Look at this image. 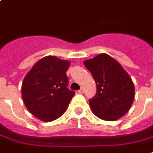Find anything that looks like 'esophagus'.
I'll return each instance as SVG.
<instances>
[{"instance_id": "esophagus-1", "label": "esophagus", "mask_w": 153, "mask_h": 153, "mask_svg": "<svg viewBox=\"0 0 153 153\" xmlns=\"http://www.w3.org/2000/svg\"><path fill=\"white\" fill-rule=\"evenodd\" d=\"M84 88H80L79 90L78 91V93H79V94H84Z\"/></svg>"}]
</instances>
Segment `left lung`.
<instances>
[{"label":"left lung","instance_id":"1","mask_svg":"<svg viewBox=\"0 0 153 153\" xmlns=\"http://www.w3.org/2000/svg\"><path fill=\"white\" fill-rule=\"evenodd\" d=\"M94 79L97 93L89 100L95 116L115 121L124 116L132 106L135 88L131 77L118 62L107 54H99L84 61Z\"/></svg>","mask_w":153,"mask_h":153}]
</instances>
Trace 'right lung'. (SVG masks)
Returning <instances> with one entry per match:
<instances>
[{
	"mask_svg": "<svg viewBox=\"0 0 153 153\" xmlns=\"http://www.w3.org/2000/svg\"><path fill=\"white\" fill-rule=\"evenodd\" d=\"M70 62L49 55L40 59L26 74L21 95L28 111L43 122L61 117L75 92L68 88L66 71Z\"/></svg>",
	"mask_w": 153,
	"mask_h": 153,
	"instance_id": "add662e5",
	"label": "right lung"
}]
</instances>
